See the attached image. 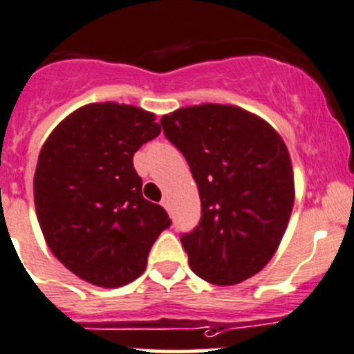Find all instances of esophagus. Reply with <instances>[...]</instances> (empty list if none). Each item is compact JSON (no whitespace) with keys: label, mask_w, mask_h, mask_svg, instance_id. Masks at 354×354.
<instances>
[{"label":"esophagus","mask_w":354,"mask_h":354,"mask_svg":"<svg viewBox=\"0 0 354 354\" xmlns=\"http://www.w3.org/2000/svg\"><path fill=\"white\" fill-rule=\"evenodd\" d=\"M161 205L167 208V212H170V200H168V198H163V200H161Z\"/></svg>","instance_id":"obj_1"}]
</instances>
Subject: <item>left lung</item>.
Masks as SVG:
<instances>
[{
  "label": "left lung",
  "instance_id": "8db88e82",
  "mask_svg": "<svg viewBox=\"0 0 354 354\" xmlns=\"http://www.w3.org/2000/svg\"><path fill=\"white\" fill-rule=\"evenodd\" d=\"M200 191L201 218L180 236L201 280L236 285L274 255L294 207V171L280 133L236 106L201 104L161 118Z\"/></svg>",
  "mask_w": 354,
  "mask_h": 354
}]
</instances>
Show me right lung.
I'll return each mask as SVG.
<instances>
[{
    "label": "right lung",
    "instance_id": "1",
    "mask_svg": "<svg viewBox=\"0 0 354 354\" xmlns=\"http://www.w3.org/2000/svg\"><path fill=\"white\" fill-rule=\"evenodd\" d=\"M154 114L88 104L57 124L35 171V205L46 245L82 280L116 288L137 280L170 218L142 196L133 154L160 136Z\"/></svg>",
    "mask_w": 354,
    "mask_h": 354
}]
</instances>
